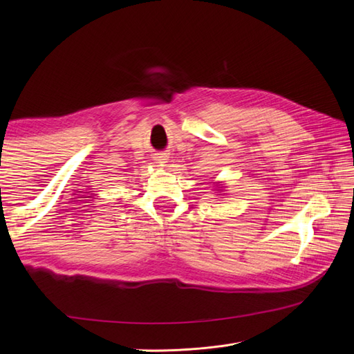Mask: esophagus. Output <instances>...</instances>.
<instances>
[{"label": "esophagus", "instance_id": "obj_1", "mask_svg": "<svg viewBox=\"0 0 354 354\" xmlns=\"http://www.w3.org/2000/svg\"><path fill=\"white\" fill-rule=\"evenodd\" d=\"M156 158H158V160H165L164 156H156Z\"/></svg>", "mask_w": 354, "mask_h": 354}]
</instances>
